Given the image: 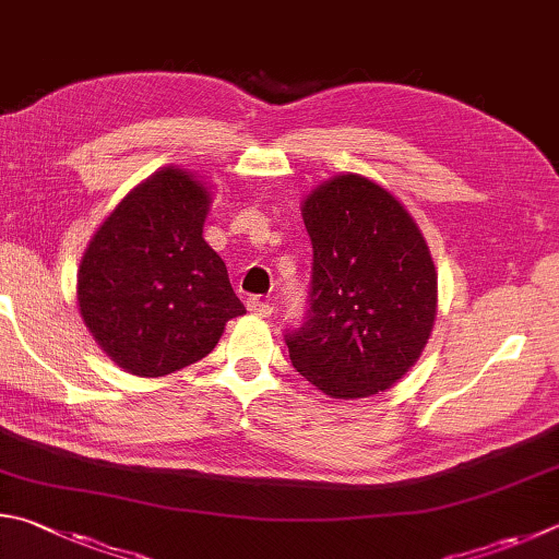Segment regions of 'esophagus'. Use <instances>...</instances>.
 <instances>
[{
    "label": "esophagus",
    "instance_id": "34e87169",
    "mask_svg": "<svg viewBox=\"0 0 559 559\" xmlns=\"http://www.w3.org/2000/svg\"><path fill=\"white\" fill-rule=\"evenodd\" d=\"M247 308H249V312L259 314V318H269V314L273 312V306H271V302L261 300L259 296H251V298H247Z\"/></svg>",
    "mask_w": 559,
    "mask_h": 559
}]
</instances>
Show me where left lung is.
<instances>
[{"label":"left lung","mask_w":559,"mask_h":559,"mask_svg":"<svg viewBox=\"0 0 559 559\" xmlns=\"http://www.w3.org/2000/svg\"><path fill=\"white\" fill-rule=\"evenodd\" d=\"M312 245L308 310L290 361L332 399L385 391L428 344L438 276L418 225L389 190L340 176L302 205Z\"/></svg>","instance_id":"1"}]
</instances>
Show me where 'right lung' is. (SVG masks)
Returning <instances> with one entry per match:
<instances>
[{
	"instance_id": "add662e5",
	"label": "right lung",
	"mask_w": 559,
	"mask_h": 559,
	"mask_svg": "<svg viewBox=\"0 0 559 559\" xmlns=\"http://www.w3.org/2000/svg\"><path fill=\"white\" fill-rule=\"evenodd\" d=\"M207 190L164 168L111 212L80 263L83 320L121 369L166 377L215 349L247 308L225 261L202 239Z\"/></svg>"
}]
</instances>
